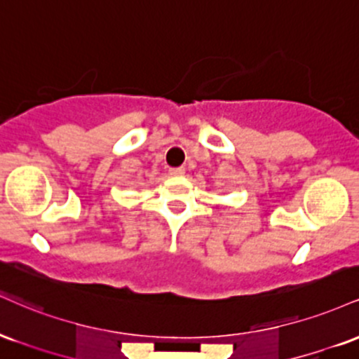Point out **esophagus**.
<instances>
[{"label": "esophagus", "instance_id": "esophagus-1", "mask_svg": "<svg viewBox=\"0 0 359 359\" xmlns=\"http://www.w3.org/2000/svg\"><path fill=\"white\" fill-rule=\"evenodd\" d=\"M168 174H170L172 177H182L185 174V168H182V167L170 168V170H168Z\"/></svg>", "mask_w": 359, "mask_h": 359}]
</instances>
